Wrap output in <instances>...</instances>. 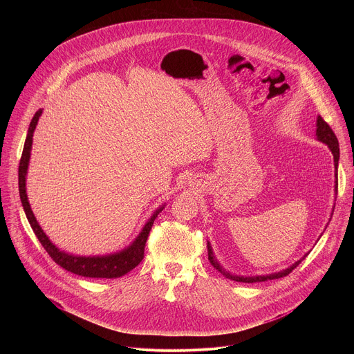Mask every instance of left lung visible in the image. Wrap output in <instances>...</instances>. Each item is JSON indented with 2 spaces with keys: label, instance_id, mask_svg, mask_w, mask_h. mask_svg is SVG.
I'll return each mask as SVG.
<instances>
[{
  "label": "left lung",
  "instance_id": "8db88e82",
  "mask_svg": "<svg viewBox=\"0 0 354 354\" xmlns=\"http://www.w3.org/2000/svg\"><path fill=\"white\" fill-rule=\"evenodd\" d=\"M315 134H317V140L321 141V142H324V144H326L328 148L330 149L332 156H333V162H335V194H337V165H339V157H340V154H339V142H337V138H336L335 133L332 131V129L329 127V124H328L321 116L317 118V131H315ZM335 200H336V197H335ZM333 209H335V206L332 207V213H330V214H333ZM330 218H332V217H330ZM330 218H329V221H330ZM328 224H329V223H328ZM328 224H326V227H328ZM325 230H326V228H325ZM318 239H319V238H318ZM207 250H209V261H210V263L214 266V269L218 270V272H220L223 276H225L227 279L234 280V281H239V283H258V281H266V280H273V279L284 277V276L290 274L302 261L306 259V257L308 255V254H306L299 261L294 262L291 266H288V268H286V269H283V270H280V272H274V273H270V274H261V276H239V274L230 273L228 270H225V269L220 265V262H218L217 258L214 257V252H213V248H212L210 241H207Z\"/></svg>",
  "mask_w": 354,
  "mask_h": 354
}]
</instances>
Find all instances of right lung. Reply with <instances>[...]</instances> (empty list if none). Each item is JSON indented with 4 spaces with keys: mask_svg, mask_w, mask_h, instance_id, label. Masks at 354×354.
Listing matches in <instances>:
<instances>
[{
    "mask_svg": "<svg viewBox=\"0 0 354 354\" xmlns=\"http://www.w3.org/2000/svg\"><path fill=\"white\" fill-rule=\"evenodd\" d=\"M41 113H43V109H39L35 113V116L29 124L28 136L25 140L24 151H22V158L19 162V172H18V175H19V196H21V201H22L26 218H28L35 235L37 236V239L40 241V243L43 245L47 254L52 257V259L59 266H62L67 272H71V273L82 276V277H93V279L122 277L126 273H129L130 270H133L142 261L144 248H145V242H147L148 234L151 231V227H153L154 220L165 209L167 205L164 203L153 213V216L148 218V221L144 224L140 234L136 236V239L129 246H126L122 250L113 252V254L81 257V255L68 254V252L57 248L52 241H50V238L46 235V232L39 225V223L30 209L28 193H26V175H28L32 142H33V131L36 129V124H37Z\"/></svg>",
    "mask_w": 354,
    "mask_h": 354,
    "instance_id": "1",
    "label": "right lung"
}]
</instances>
